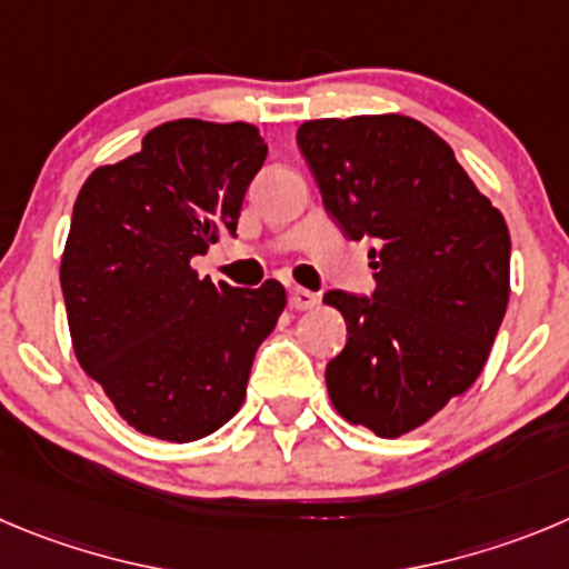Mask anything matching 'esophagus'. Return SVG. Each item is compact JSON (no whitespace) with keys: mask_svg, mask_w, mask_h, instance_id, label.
<instances>
[{"mask_svg":"<svg viewBox=\"0 0 569 569\" xmlns=\"http://www.w3.org/2000/svg\"><path fill=\"white\" fill-rule=\"evenodd\" d=\"M289 306L295 311H309V309H315V306H317V295H315V291L300 289V286H297V289L289 291Z\"/></svg>","mask_w":569,"mask_h":569,"instance_id":"1","label":"esophagus"}]
</instances>
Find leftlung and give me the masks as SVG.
I'll return each instance as SVG.
<instances>
[{
  "instance_id": "8db88e82",
  "label": "left lung",
  "mask_w": 569,
  "mask_h": 569,
  "mask_svg": "<svg viewBox=\"0 0 569 569\" xmlns=\"http://www.w3.org/2000/svg\"><path fill=\"white\" fill-rule=\"evenodd\" d=\"M297 146L345 238L373 241V297H322L348 322L328 396L345 421L398 438L482 373L511 295L508 224L412 117L309 120Z\"/></svg>"
}]
</instances>
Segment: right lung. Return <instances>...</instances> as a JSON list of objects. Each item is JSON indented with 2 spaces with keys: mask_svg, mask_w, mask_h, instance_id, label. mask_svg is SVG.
<instances>
[{
  "mask_svg": "<svg viewBox=\"0 0 569 569\" xmlns=\"http://www.w3.org/2000/svg\"><path fill=\"white\" fill-rule=\"evenodd\" d=\"M267 159L249 123L171 120L123 162L83 182L61 258L72 348L137 432L190 443L243 405L254 350L286 289H236L190 260L236 236L243 193Z\"/></svg>",
  "mask_w": 569,
  "mask_h": 569,
  "instance_id": "add662e5",
  "label": "right lung"
}]
</instances>
